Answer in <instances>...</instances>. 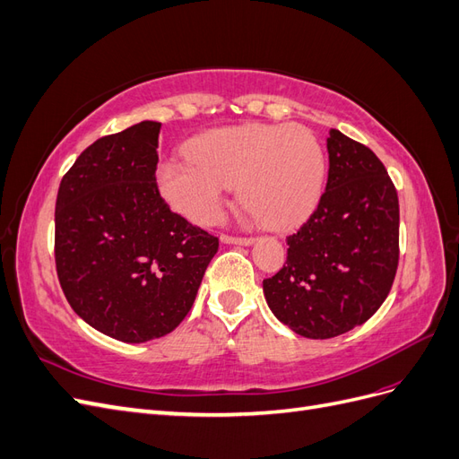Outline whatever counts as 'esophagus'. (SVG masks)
<instances>
[{
    "mask_svg": "<svg viewBox=\"0 0 459 459\" xmlns=\"http://www.w3.org/2000/svg\"><path fill=\"white\" fill-rule=\"evenodd\" d=\"M220 239H221V243H235V245H253L255 243V238H239V235H230V233H224Z\"/></svg>",
    "mask_w": 459,
    "mask_h": 459,
    "instance_id": "1",
    "label": "esophagus"
}]
</instances>
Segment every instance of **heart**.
Returning <instances> with one entry per match:
<instances>
[{
  "mask_svg": "<svg viewBox=\"0 0 459 459\" xmlns=\"http://www.w3.org/2000/svg\"><path fill=\"white\" fill-rule=\"evenodd\" d=\"M325 157L300 124H241L204 132L187 160H164L159 186L176 212L208 226L220 218L230 187L260 224L289 228L307 216L324 187Z\"/></svg>",
  "mask_w": 459,
  "mask_h": 459,
  "instance_id": "heart-1",
  "label": "heart"
}]
</instances>
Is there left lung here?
Masks as SVG:
<instances>
[{
  "instance_id": "1",
  "label": "left lung",
  "mask_w": 459,
  "mask_h": 459,
  "mask_svg": "<svg viewBox=\"0 0 459 459\" xmlns=\"http://www.w3.org/2000/svg\"><path fill=\"white\" fill-rule=\"evenodd\" d=\"M325 191L287 238V260L264 280L268 307L297 335L331 339L379 310L398 268V195L383 162L339 130L327 137Z\"/></svg>"
}]
</instances>
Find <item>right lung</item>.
Wrapping results in <instances>:
<instances>
[{
	"label": "right lung",
	"mask_w": 459,
	"mask_h": 459,
	"mask_svg": "<svg viewBox=\"0 0 459 459\" xmlns=\"http://www.w3.org/2000/svg\"><path fill=\"white\" fill-rule=\"evenodd\" d=\"M160 122L80 152L55 203V266L73 310L105 335L147 342L195 302L218 238L170 211L157 184Z\"/></svg>",
	"instance_id": "1"
}]
</instances>
